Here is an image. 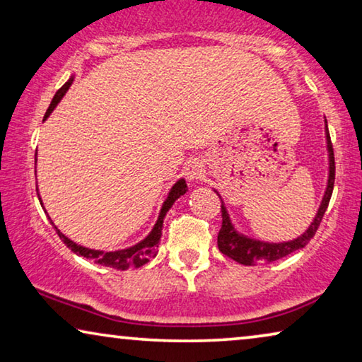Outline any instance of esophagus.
Instances as JSON below:
<instances>
[{
    "label": "esophagus",
    "instance_id": "1",
    "mask_svg": "<svg viewBox=\"0 0 362 362\" xmlns=\"http://www.w3.org/2000/svg\"><path fill=\"white\" fill-rule=\"evenodd\" d=\"M185 171L189 180H202L205 175V166L200 158H191L186 162Z\"/></svg>",
    "mask_w": 362,
    "mask_h": 362
}]
</instances>
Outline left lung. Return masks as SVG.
<instances>
[{
	"label": "left lung",
	"instance_id": "left-lung-1",
	"mask_svg": "<svg viewBox=\"0 0 362 362\" xmlns=\"http://www.w3.org/2000/svg\"><path fill=\"white\" fill-rule=\"evenodd\" d=\"M325 129H327V148H329V162H330L329 182H327V189H325L324 199H322L320 207L317 210L315 218L308 228V231L299 238L293 239V241H286V243H264V241H259V239H252L244 235H239V233L235 230V226L231 225L230 215H228L225 205L221 202V228L218 231V239H216L221 254H225L226 257L236 260V262L243 265H259V264L274 262V260L285 257V255L298 251V249H303L305 244L314 238L317 228L320 226V221L324 218L325 210L329 207V202L333 192V185H335V157H333V146H332L329 127H327V124H325Z\"/></svg>",
	"mask_w": 362,
	"mask_h": 362
}]
</instances>
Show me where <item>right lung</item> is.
<instances>
[{
	"mask_svg": "<svg viewBox=\"0 0 362 362\" xmlns=\"http://www.w3.org/2000/svg\"><path fill=\"white\" fill-rule=\"evenodd\" d=\"M72 84V77L71 79L66 82V84L59 88V90L54 93V97L52 100V103H49V107L47 110L45 116H43V121H45L49 113L57 108V105L59 103V100L64 97V93L68 92L69 86ZM187 191V186H186V181L185 180H180L176 182V185L171 187V191L168 194V197L162 205V210H160V215H158V220L157 223H155L153 230L150 231V235L142 239L141 243H137L136 246L132 247H127V249H121V251H113V252H103V251H95V249H88L84 246H79V244H76L74 241H71L69 238H66L63 233H61L57 226H54V230H57L58 236L63 239V243L68 246L72 252L77 254V255H82V257H86L88 260H93L95 264L100 265H105V267H111V269H116V270H127V269H139V267H142L144 264H147L150 259L155 257L157 255V247H158V241H160V236H162V226H163V218L168 210L171 209V205L175 204L176 199H180L182 194H186ZM37 194H38V189H37ZM40 204H42V199H40Z\"/></svg>",
	"mask_w": 362,
	"mask_h": 362,
	"instance_id": "1",
	"label": "right lung"
}]
</instances>
